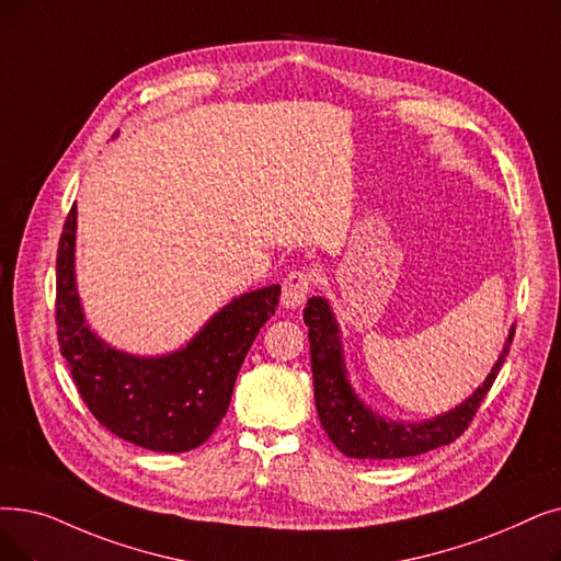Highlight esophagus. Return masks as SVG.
<instances>
[{"mask_svg":"<svg viewBox=\"0 0 561 561\" xmlns=\"http://www.w3.org/2000/svg\"><path fill=\"white\" fill-rule=\"evenodd\" d=\"M313 286V275L307 271H290L282 284V305L296 309L300 307Z\"/></svg>","mask_w":561,"mask_h":561,"instance_id":"34e87169","label":"esophagus"}]
</instances>
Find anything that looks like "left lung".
Masks as SVG:
<instances>
[{"instance_id":"left-lung-1","label":"left lung","mask_w":561,"mask_h":561,"mask_svg":"<svg viewBox=\"0 0 561 561\" xmlns=\"http://www.w3.org/2000/svg\"><path fill=\"white\" fill-rule=\"evenodd\" d=\"M305 323L309 328L313 399L321 426L341 454L369 460L417 456L454 443L470 426L481 401L493 387L516 332V325H511L504 351L495 362L493 371L470 399L445 412V415L426 422H392L380 417L369 405H364L353 392L344 364V348H341L339 325L325 298L307 300Z\"/></svg>"}]
</instances>
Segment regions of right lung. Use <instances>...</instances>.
Instances as JSON below:
<instances>
[{
    "label": "right lung",
    "mask_w": 561,
    "mask_h": 561,
    "mask_svg": "<svg viewBox=\"0 0 561 561\" xmlns=\"http://www.w3.org/2000/svg\"><path fill=\"white\" fill-rule=\"evenodd\" d=\"M76 227L72 204L57 250V336L82 401L101 426L137 447L179 454L204 445L227 415L242 359L275 313L282 286L233 298L176 353L128 355L107 346L84 321Z\"/></svg>",
    "instance_id": "right-lung-1"
}]
</instances>
